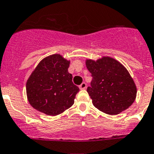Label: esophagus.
I'll use <instances>...</instances> for the list:
<instances>
[{"label":"esophagus","mask_w":154,"mask_h":154,"mask_svg":"<svg viewBox=\"0 0 154 154\" xmlns=\"http://www.w3.org/2000/svg\"><path fill=\"white\" fill-rule=\"evenodd\" d=\"M79 88H80V89H81V90H84V89H85V88H87V84L85 82H83L82 84L79 86Z\"/></svg>","instance_id":"34e87169"}]
</instances>
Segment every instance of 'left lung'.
Masks as SVG:
<instances>
[{
  "instance_id": "left-lung-1",
  "label": "left lung",
  "mask_w": 154,
  "mask_h": 154,
  "mask_svg": "<svg viewBox=\"0 0 154 154\" xmlns=\"http://www.w3.org/2000/svg\"><path fill=\"white\" fill-rule=\"evenodd\" d=\"M86 66L92 77L87 91L95 108L106 114L116 115L134 102L136 87L119 62L103 57L97 61L88 60Z\"/></svg>"
}]
</instances>
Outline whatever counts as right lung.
I'll use <instances>...</instances> for the list:
<instances>
[{
	"mask_svg": "<svg viewBox=\"0 0 154 154\" xmlns=\"http://www.w3.org/2000/svg\"><path fill=\"white\" fill-rule=\"evenodd\" d=\"M69 61L54 54L43 59L29 77L26 84L30 105L48 116H57L74 103L80 89L73 85L68 72Z\"/></svg>",
	"mask_w": 154,
	"mask_h": 154,
	"instance_id": "obj_1",
	"label": "right lung"
}]
</instances>
